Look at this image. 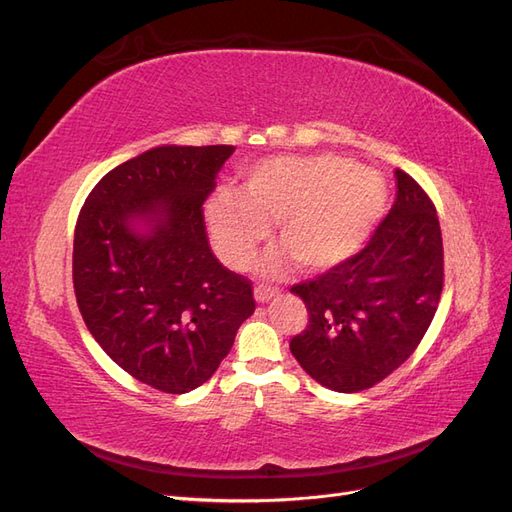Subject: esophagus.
<instances>
[{
    "mask_svg": "<svg viewBox=\"0 0 512 512\" xmlns=\"http://www.w3.org/2000/svg\"><path fill=\"white\" fill-rule=\"evenodd\" d=\"M277 294H280V288H275V286L256 284V288H254V297H256V301H260V303H265V301L277 297Z\"/></svg>",
    "mask_w": 512,
    "mask_h": 512,
    "instance_id": "1",
    "label": "esophagus"
}]
</instances>
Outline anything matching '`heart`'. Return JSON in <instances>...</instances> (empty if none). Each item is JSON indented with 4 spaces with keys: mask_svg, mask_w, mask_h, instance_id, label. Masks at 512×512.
Instances as JSON below:
<instances>
[{
    "mask_svg": "<svg viewBox=\"0 0 512 512\" xmlns=\"http://www.w3.org/2000/svg\"><path fill=\"white\" fill-rule=\"evenodd\" d=\"M386 207V183L371 168L339 156H280L247 170L241 194L207 203L215 252L245 267L277 220V235L307 271H327L361 250ZM282 258H271L269 269Z\"/></svg>",
    "mask_w": 512,
    "mask_h": 512,
    "instance_id": "b5f03b06",
    "label": "heart"
}]
</instances>
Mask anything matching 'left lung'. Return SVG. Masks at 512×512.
I'll return each mask as SVG.
<instances>
[{
	"instance_id": "8db88e82",
	"label": "left lung",
	"mask_w": 512,
	"mask_h": 512,
	"mask_svg": "<svg viewBox=\"0 0 512 512\" xmlns=\"http://www.w3.org/2000/svg\"><path fill=\"white\" fill-rule=\"evenodd\" d=\"M395 179V205L363 250L290 288L309 316L290 352L331 391L359 393L391 376L421 344L442 297L436 207L404 170Z\"/></svg>"
}]
</instances>
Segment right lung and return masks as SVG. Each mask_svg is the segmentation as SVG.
<instances>
[{
    "label": "right lung",
    "mask_w": 512,
    "mask_h": 512,
    "mask_svg": "<svg viewBox=\"0 0 512 512\" xmlns=\"http://www.w3.org/2000/svg\"><path fill=\"white\" fill-rule=\"evenodd\" d=\"M232 145H166L106 173L74 228L72 282L89 333L132 378L181 395L207 382L250 318L252 282L215 258L203 203ZM150 222L138 233L131 222Z\"/></svg>",
    "instance_id": "obj_1"
}]
</instances>
